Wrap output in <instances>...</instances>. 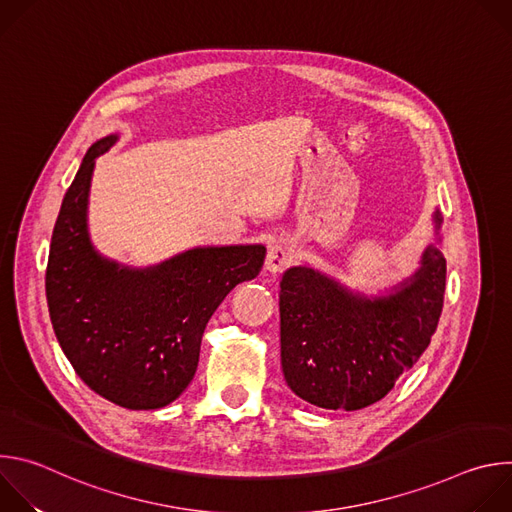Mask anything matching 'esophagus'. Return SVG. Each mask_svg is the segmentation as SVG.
<instances>
[{"mask_svg": "<svg viewBox=\"0 0 512 512\" xmlns=\"http://www.w3.org/2000/svg\"><path fill=\"white\" fill-rule=\"evenodd\" d=\"M294 257V249H291L287 243H275L265 259V269L269 273H279L287 267V263Z\"/></svg>", "mask_w": 512, "mask_h": 512, "instance_id": "34e87169", "label": "esophagus"}]
</instances>
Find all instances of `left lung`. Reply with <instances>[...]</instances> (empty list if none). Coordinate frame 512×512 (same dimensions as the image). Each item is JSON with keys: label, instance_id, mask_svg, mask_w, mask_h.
I'll use <instances>...</instances> for the list:
<instances>
[{"label": "left lung", "instance_id": "obj_1", "mask_svg": "<svg viewBox=\"0 0 512 512\" xmlns=\"http://www.w3.org/2000/svg\"><path fill=\"white\" fill-rule=\"evenodd\" d=\"M442 223L435 210V245L425 247L413 275L381 296L362 294L308 265L283 273L281 369L300 399L334 411L369 407L419 360L444 308Z\"/></svg>", "mask_w": 512, "mask_h": 512}]
</instances>
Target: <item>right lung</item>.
Segmentation results:
<instances>
[{
    "instance_id": "obj_1",
    "label": "right lung",
    "mask_w": 512,
    "mask_h": 512,
    "mask_svg": "<svg viewBox=\"0 0 512 512\" xmlns=\"http://www.w3.org/2000/svg\"><path fill=\"white\" fill-rule=\"evenodd\" d=\"M95 141L64 194L52 231L46 300L72 369L125 409H160L194 379L204 328L229 291L255 279L263 245L192 247L156 265L105 257L89 235L95 160L117 143Z\"/></svg>"
}]
</instances>
